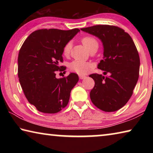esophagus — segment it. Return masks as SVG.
Wrapping results in <instances>:
<instances>
[{
    "instance_id": "1",
    "label": "esophagus",
    "mask_w": 153,
    "mask_h": 153,
    "mask_svg": "<svg viewBox=\"0 0 153 153\" xmlns=\"http://www.w3.org/2000/svg\"><path fill=\"white\" fill-rule=\"evenodd\" d=\"M79 77L81 79H84V78H86V76H84V75H79Z\"/></svg>"
}]
</instances>
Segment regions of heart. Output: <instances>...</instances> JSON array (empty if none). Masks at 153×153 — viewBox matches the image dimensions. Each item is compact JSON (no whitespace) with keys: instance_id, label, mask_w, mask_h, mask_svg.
<instances>
[{"instance_id":"b5f03b06","label":"heart","mask_w":153,"mask_h":153,"mask_svg":"<svg viewBox=\"0 0 153 153\" xmlns=\"http://www.w3.org/2000/svg\"><path fill=\"white\" fill-rule=\"evenodd\" d=\"M82 42L83 43L86 47L88 49L89 51L91 50L93 48L98 46V43L97 40H96L94 37L92 36H85L82 38ZM71 48V44L70 42H67L63 48V54L64 56H68L70 54ZM69 69L71 71L76 72L77 74L83 75L86 74L91 69L92 64L88 63V62L79 61V60H74L71 62L69 65Z\"/></svg>"}]
</instances>
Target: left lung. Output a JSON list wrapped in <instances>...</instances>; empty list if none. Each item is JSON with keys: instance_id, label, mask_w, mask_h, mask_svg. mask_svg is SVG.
I'll return each instance as SVG.
<instances>
[{"instance_id": "8db88e82", "label": "left lung", "mask_w": 153, "mask_h": 153, "mask_svg": "<svg viewBox=\"0 0 153 153\" xmlns=\"http://www.w3.org/2000/svg\"><path fill=\"white\" fill-rule=\"evenodd\" d=\"M81 30L101 40L104 56L98 68L108 74L90 75L95 82L90 99L105 112L117 111L128 102L139 77L140 57L135 44L128 33L115 25H97Z\"/></svg>"}]
</instances>
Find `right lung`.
Returning a JSON list of instances; mask_svg holds the SVG:
<instances>
[{
  "label": "right lung",
  "mask_w": 153,
  "mask_h": 153,
  "mask_svg": "<svg viewBox=\"0 0 153 153\" xmlns=\"http://www.w3.org/2000/svg\"><path fill=\"white\" fill-rule=\"evenodd\" d=\"M79 30L41 29L33 32L21 47L18 55V77L25 97L38 111L56 113L68 104L70 93L79 80L71 73L56 78L63 71V48Z\"/></svg>",
  "instance_id": "add662e5"
}]
</instances>
